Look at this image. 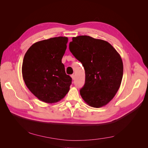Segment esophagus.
Instances as JSON below:
<instances>
[{
	"mask_svg": "<svg viewBox=\"0 0 148 148\" xmlns=\"http://www.w3.org/2000/svg\"><path fill=\"white\" fill-rule=\"evenodd\" d=\"M71 78H72L73 80L74 79V74H72V75H71Z\"/></svg>",
	"mask_w": 148,
	"mask_h": 148,
	"instance_id": "1",
	"label": "esophagus"
}]
</instances>
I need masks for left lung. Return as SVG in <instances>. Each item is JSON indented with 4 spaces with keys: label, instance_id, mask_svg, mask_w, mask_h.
Here are the masks:
<instances>
[{
    "label": "left lung",
    "instance_id": "8db88e82",
    "mask_svg": "<svg viewBox=\"0 0 148 148\" xmlns=\"http://www.w3.org/2000/svg\"><path fill=\"white\" fill-rule=\"evenodd\" d=\"M72 40L69 50L85 71L81 97L90 107L104 106L121 86L123 68L120 54L110 43L102 40L86 35L73 37Z\"/></svg>",
    "mask_w": 148,
    "mask_h": 148
}]
</instances>
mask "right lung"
Listing matches in <instances>:
<instances>
[{
  "instance_id": "right-lung-1",
  "label": "right lung",
  "mask_w": 148,
  "mask_h": 148,
  "mask_svg": "<svg viewBox=\"0 0 148 148\" xmlns=\"http://www.w3.org/2000/svg\"><path fill=\"white\" fill-rule=\"evenodd\" d=\"M68 41L67 37L51 38L34 43L26 51L22 75L27 88L39 99L55 103L69 90L72 79L62 63Z\"/></svg>"
}]
</instances>
